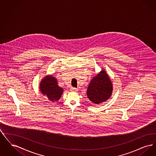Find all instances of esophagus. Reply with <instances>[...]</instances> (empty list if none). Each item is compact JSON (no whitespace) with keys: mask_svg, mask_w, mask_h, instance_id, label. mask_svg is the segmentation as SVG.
Masks as SVG:
<instances>
[{"mask_svg":"<svg viewBox=\"0 0 156 156\" xmlns=\"http://www.w3.org/2000/svg\"><path fill=\"white\" fill-rule=\"evenodd\" d=\"M71 91L76 92V91L78 90V89L76 88H74V87H71Z\"/></svg>","mask_w":156,"mask_h":156,"instance_id":"esophagus-1","label":"esophagus"}]
</instances>
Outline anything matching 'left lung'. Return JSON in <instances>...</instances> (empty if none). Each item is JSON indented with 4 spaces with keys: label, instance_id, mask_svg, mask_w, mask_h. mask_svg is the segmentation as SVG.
Masks as SVG:
<instances>
[{
    "label": "left lung",
    "instance_id": "obj_1",
    "mask_svg": "<svg viewBox=\"0 0 156 156\" xmlns=\"http://www.w3.org/2000/svg\"><path fill=\"white\" fill-rule=\"evenodd\" d=\"M113 87L105 71L102 70L90 81L87 89V96L93 103L99 104L107 101L112 95Z\"/></svg>",
    "mask_w": 156,
    "mask_h": 156
}]
</instances>
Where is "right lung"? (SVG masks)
<instances>
[{"instance_id":"add662e5","label":"right lung","mask_w":156,"mask_h":156,"mask_svg":"<svg viewBox=\"0 0 156 156\" xmlns=\"http://www.w3.org/2000/svg\"><path fill=\"white\" fill-rule=\"evenodd\" d=\"M40 89L42 94L52 102L59 100L63 92V89L58 85L57 79L52 75L47 76L41 80Z\"/></svg>"}]
</instances>
